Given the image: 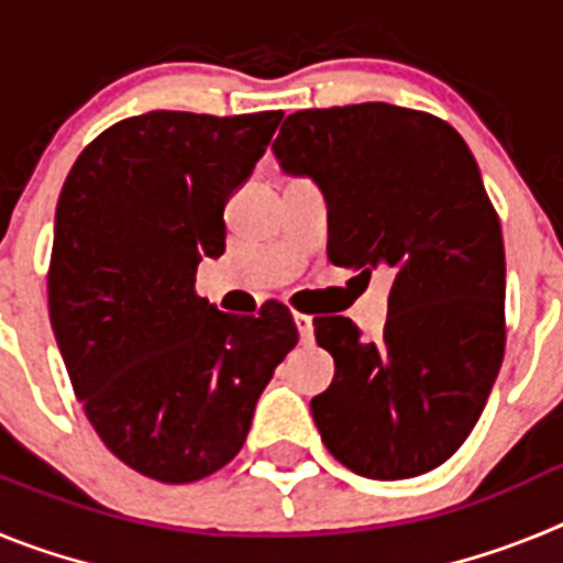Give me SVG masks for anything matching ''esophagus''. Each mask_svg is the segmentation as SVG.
<instances>
[{
	"mask_svg": "<svg viewBox=\"0 0 563 563\" xmlns=\"http://www.w3.org/2000/svg\"><path fill=\"white\" fill-rule=\"evenodd\" d=\"M292 321H296L298 327V335H301V343H310L312 341V316H307V312H292Z\"/></svg>",
	"mask_w": 563,
	"mask_h": 563,
	"instance_id": "esophagus-1",
	"label": "esophagus"
}]
</instances>
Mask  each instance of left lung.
<instances>
[{"instance_id": "1", "label": "left lung", "mask_w": 563, "mask_h": 563, "mask_svg": "<svg viewBox=\"0 0 563 563\" xmlns=\"http://www.w3.org/2000/svg\"><path fill=\"white\" fill-rule=\"evenodd\" d=\"M273 152L327 194L332 265L391 267L377 341L318 316L335 357L310 409L327 451L369 479H411L474 431L505 357V245L474 154L451 123L395 103L287 114Z\"/></svg>"}]
</instances>
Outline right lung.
<instances>
[{"instance_id": "right-lung-1", "label": "right lung", "mask_w": 563, "mask_h": 563, "mask_svg": "<svg viewBox=\"0 0 563 563\" xmlns=\"http://www.w3.org/2000/svg\"><path fill=\"white\" fill-rule=\"evenodd\" d=\"M282 114H134L98 134L64 180L49 324L92 429L154 482L186 485L228 465L298 343L282 301L231 316L194 292L202 256L225 251L228 197Z\"/></svg>"}]
</instances>
